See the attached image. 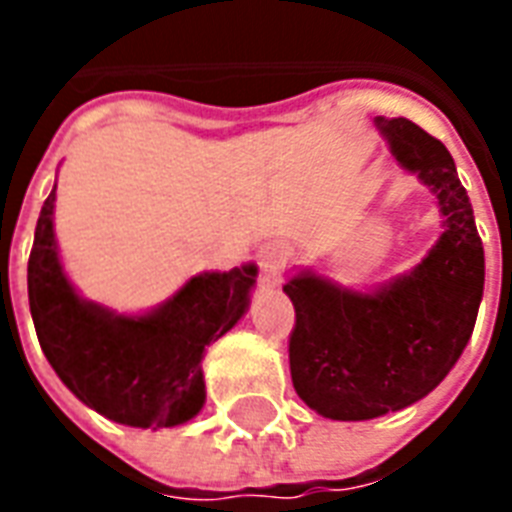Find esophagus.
<instances>
[{
	"instance_id": "34e87169",
	"label": "esophagus",
	"mask_w": 512,
	"mask_h": 512,
	"mask_svg": "<svg viewBox=\"0 0 512 512\" xmlns=\"http://www.w3.org/2000/svg\"><path fill=\"white\" fill-rule=\"evenodd\" d=\"M287 260H289V252L284 247H268V249H265L263 255H260V265H263L265 281H271V284L281 281V271H284Z\"/></svg>"
}]
</instances>
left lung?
Returning a JSON list of instances; mask_svg holds the SVG:
<instances>
[{
	"label": "left lung",
	"mask_w": 512,
	"mask_h": 512,
	"mask_svg": "<svg viewBox=\"0 0 512 512\" xmlns=\"http://www.w3.org/2000/svg\"><path fill=\"white\" fill-rule=\"evenodd\" d=\"M401 167L436 193L444 233L409 276L372 295L300 273L289 372L297 396L329 420H372L420 401L457 364L484 295V247L452 154L409 119H377Z\"/></svg>",
	"instance_id": "left-lung-1"
}]
</instances>
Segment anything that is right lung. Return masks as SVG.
I'll use <instances>...</instances> for the list:
<instances>
[{"label": "right lung", "instance_id": "obj_1", "mask_svg": "<svg viewBox=\"0 0 512 512\" xmlns=\"http://www.w3.org/2000/svg\"><path fill=\"white\" fill-rule=\"evenodd\" d=\"M55 188L36 220L28 305L36 337L63 385L108 420L172 428L204 406L201 356L244 316L255 265L193 276L159 311L127 319L84 303L63 276L52 233Z\"/></svg>", "mask_w": 512, "mask_h": 512}]
</instances>
